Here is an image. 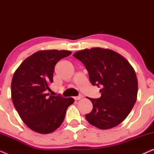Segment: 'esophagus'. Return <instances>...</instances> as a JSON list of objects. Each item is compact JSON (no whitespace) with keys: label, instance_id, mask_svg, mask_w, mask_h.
Masks as SVG:
<instances>
[{"label":"esophagus","instance_id":"esophagus-1","mask_svg":"<svg viewBox=\"0 0 154 154\" xmlns=\"http://www.w3.org/2000/svg\"><path fill=\"white\" fill-rule=\"evenodd\" d=\"M82 98H83V95H79V96L75 97L74 100H81V99H82Z\"/></svg>","mask_w":154,"mask_h":154}]
</instances>
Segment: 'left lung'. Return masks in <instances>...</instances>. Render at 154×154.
<instances>
[{
    "label": "left lung",
    "mask_w": 154,
    "mask_h": 154,
    "mask_svg": "<svg viewBox=\"0 0 154 154\" xmlns=\"http://www.w3.org/2000/svg\"><path fill=\"white\" fill-rule=\"evenodd\" d=\"M73 56L85 65L92 85L101 88L100 98L88 97L93 108L86 120L102 130L119 125L137 100L138 83L133 68L123 56L109 49H85Z\"/></svg>",
    "instance_id": "obj_1"
}]
</instances>
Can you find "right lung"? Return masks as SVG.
Listing matches in <instances>:
<instances>
[{"label":"right lung","mask_w":154,"mask_h":154,"mask_svg":"<svg viewBox=\"0 0 154 154\" xmlns=\"http://www.w3.org/2000/svg\"><path fill=\"white\" fill-rule=\"evenodd\" d=\"M67 50H41L27 57L12 77V100L24 123L33 131L48 134L62 125L73 98L50 95L54 66L70 55Z\"/></svg>","instance_id":"right-lung-1"}]
</instances>
